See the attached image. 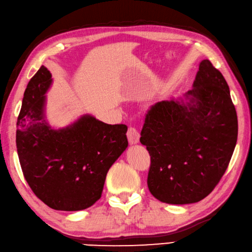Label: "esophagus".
I'll list each match as a JSON object with an SVG mask.
<instances>
[{
    "label": "esophagus",
    "instance_id": "esophagus-1",
    "mask_svg": "<svg viewBox=\"0 0 252 252\" xmlns=\"http://www.w3.org/2000/svg\"><path fill=\"white\" fill-rule=\"evenodd\" d=\"M127 137H128V141H129V143L133 145V143H137L138 141H139L140 133L137 130V128L129 126L127 130Z\"/></svg>",
    "mask_w": 252,
    "mask_h": 252
}]
</instances>
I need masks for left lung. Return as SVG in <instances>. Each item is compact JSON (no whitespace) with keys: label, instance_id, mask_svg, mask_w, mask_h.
<instances>
[{"label":"left lung","instance_id":"left-lung-1","mask_svg":"<svg viewBox=\"0 0 252 252\" xmlns=\"http://www.w3.org/2000/svg\"><path fill=\"white\" fill-rule=\"evenodd\" d=\"M237 113L226 80L203 60L193 88L148 110L140 142L150 155L149 190L171 204L194 203L223 177L237 142Z\"/></svg>","mask_w":252,"mask_h":252}]
</instances>
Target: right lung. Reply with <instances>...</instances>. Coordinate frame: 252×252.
<instances>
[{
  "mask_svg": "<svg viewBox=\"0 0 252 252\" xmlns=\"http://www.w3.org/2000/svg\"><path fill=\"white\" fill-rule=\"evenodd\" d=\"M51 83V73L41 66L25 90L16 130L19 163L41 201L59 211H79L101 198L107 172L128 146L127 126L86 115L52 129L43 120Z\"/></svg>",
  "mask_w": 252,
  "mask_h": 252,
  "instance_id": "right-lung-1",
  "label": "right lung"
}]
</instances>
